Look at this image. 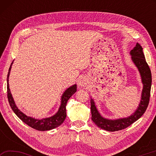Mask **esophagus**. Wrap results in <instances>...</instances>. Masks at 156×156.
Wrapping results in <instances>:
<instances>
[{
    "label": "esophagus",
    "instance_id": "1",
    "mask_svg": "<svg viewBox=\"0 0 156 156\" xmlns=\"http://www.w3.org/2000/svg\"><path fill=\"white\" fill-rule=\"evenodd\" d=\"M78 85L80 87H84L87 84V80L85 78H82L78 80Z\"/></svg>",
    "mask_w": 156,
    "mask_h": 156
}]
</instances>
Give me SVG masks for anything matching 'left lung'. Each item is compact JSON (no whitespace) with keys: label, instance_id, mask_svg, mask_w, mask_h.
<instances>
[{"label":"left lung","instance_id":"obj_1","mask_svg":"<svg viewBox=\"0 0 156 156\" xmlns=\"http://www.w3.org/2000/svg\"><path fill=\"white\" fill-rule=\"evenodd\" d=\"M130 54L133 62L135 63L140 73L142 81L143 83V89L142 92V98L139 107L134 113L129 117L121 118L118 120H108L102 118L95 105L94 100L91 98V119L93 122L104 130L108 131H116L128 127L134 122L138 120L146 112L149 105L151 87V73L150 68L145 60L144 55L142 51V47L139 43H137L136 47L131 50Z\"/></svg>","mask_w":156,"mask_h":156}]
</instances>
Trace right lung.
I'll return each instance as SVG.
<instances>
[{
    "label": "right lung",
    "instance_id": "1",
    "mask_svg": "<svg viewBox=\"0 0 156 156\" xmlns=\"http://www.w3.org/2000/svg\"><path fill=\"white\" fill-rule=\"evenodd\" d=\"M13 62H12L10 67L9 69L8 74H7V98H8V101L10 107H11L12 109L13 110L16 115L20 119L25 122L26 125L30 126V127L33 128L36 130L38 131H47L51 130L54 128H56L58 126H60L61 124L64 122L65 119L66 118V105H67V102L68 100L70 98V97L72 96L73 94H75L77 90V86L76 84H74L70 87H69L67 90H66L64 94L62 96V100H61V105L59 108L58 112L54 115L51 116L50 118H43L42 120H37L35 118H33L30 116L26 115L23 112L18 109V107L16 106L15 102L13 100L12 96L11 94V92L9 90V76L10 70H11L12 65Z\"/></svg>",
    "mask_w": 156,
    "mask_h": 156
}]
</instances>
